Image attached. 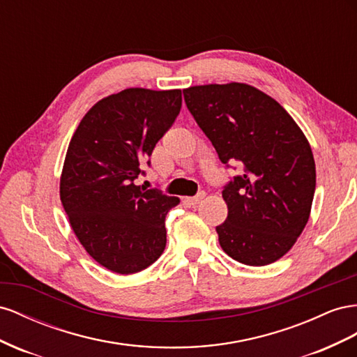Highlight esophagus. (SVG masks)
Listing matches in <instances>:
<instances>
[{"label": "esophagus", "mask_w": 357, "mask_h": 357, "mask_svg": "<svg viewBox=\"0 0 357 357\" xmlns=\"http://www.w3.org/2000/svg\"><path fill=\"white\" fill-rule=\"evenodd\" d=\"M205 196H206V192L205 191H200V192H197V195L195 196V197H187L185 199V203L187 205H190V206H197L199 203L205 199Z\"/></svg>", "instance_id": "34e87169"}]
</instances>
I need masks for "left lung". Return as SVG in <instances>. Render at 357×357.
I'll list each match as a JSON object with an SVG mask.
<instances>
[{"label":"left lung","mask_w":357,"mask_h":357,"mask_svg":"<svg viewBox=\"0 0 357 357\" xmlns=\"http://www.w3.org/2000/svg\"><path fill=\"white\" fill-rule=\"evenodd\" d=\"M184 100L222 165L241 166L222 188L221 248L248 266L277 261L310 218L315 162L307 137L280 103L245 84L191 86Z\"/></svg>","instance_id":"obj_1"}]
</instances>
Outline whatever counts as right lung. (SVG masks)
<instances>
[{"label": "right lung", "mask_w": 357, "mask_h": 357, "mask_svg": "<svg viewBox=\"0 0 357 357\" xmlns=\"http://www.w3.org/2000/svg\"><path fill=\"white\" fill-rule=\"evenodd\" d=\"M181 106V89L128 88L91 107L71 137L61 202L86 252L112 272L144 271L166 248L165 220L179 199L136 179Z\"/></svg>", "instance_id": "right-lung-1"}]
</instances>
